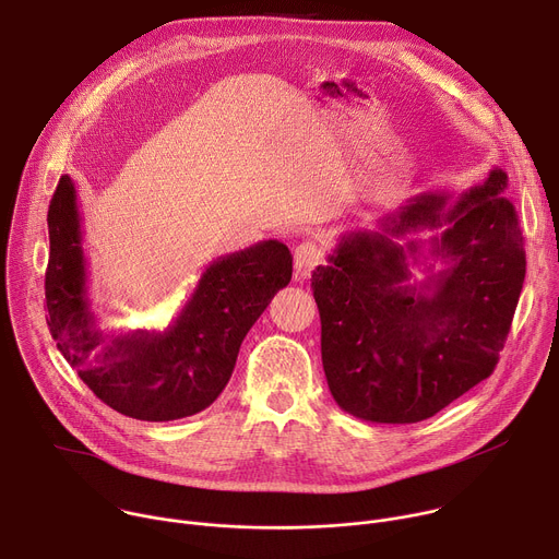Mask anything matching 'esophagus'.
Returning a JSON list of instances; mask_svg holds the SVG:
<instances>
[{"label":"esophagus","mask_w":559,"mask_h":559,"mask_svg":"<svg viewBox=\"0 0 559 559\" xmlns=\"http://www.w3.org/2000/svg\"><path fill=\"white\" fill-rule=\"evenodd\" d=\"M323 248L318 246L316 241H302L296 250H294V270L298 278H307L311 274V270H316L318 265L323 263Z\"/></svg>","instance_id":"1"}]
</instances>
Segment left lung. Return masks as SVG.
I'll return each instance as SVG.
<instances>
[{
	"label": "left lung",
	"mask_w": 559,
	"mask_h": 559,
	"mask_svg": "<svg viewBox=\"0 0 559 559\" xmlns=\"http://www.w3.org/2000/svg\"><path fill=\"white\" fill-rule=\"evenodd\" d=\"M507 186L493 168L455 199L418 194L382 218V231L343 234L330 263L313 270L323 369L343 412L420 423L493 373L526 274ZM425 226L443 231L425 245L392 241Z\"/></svg>",
	"instance_id": "left-lung-1"
}]
</instances>
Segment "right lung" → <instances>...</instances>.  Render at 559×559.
<instances>
[{"mask_svg":"<svg viewBox=\"0 0 559 559\" xmlns=\"http://www.w3.org/2000/svg\"><path fill=\"white\" fill-rule=\"evenodd\" d=\"M48 328L57 349L102 403L115 412L168 423L207 409L225 389L246 334L292 281V254L261 241L212 261L166 330L110 336L88 298L82 212L68 175L48 207Z\"/></svg>","mask_w":559,"mask_h":559,"instance_id":"right-lung-1","label":"right lung"}]
</instances>
